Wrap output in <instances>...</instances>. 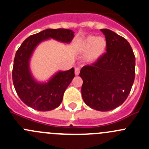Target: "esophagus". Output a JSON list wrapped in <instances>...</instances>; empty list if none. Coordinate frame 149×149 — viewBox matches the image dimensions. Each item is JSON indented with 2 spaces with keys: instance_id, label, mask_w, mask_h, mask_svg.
<instances>
[{
  "instance_id": "34e87169",
  "label": "esophagus",
  "mask_w": 149,
  "mask_h": 149,
  "mask_svg": "<svg viewBox=\"0 0 149 149\" xmlns=\"http://www.w3.org/2000/svg\"><path fill=\"white\" fill-rule=\"evenodd\" d=\"M79 73H80V68L79 67L75 68V74H76V76H78V75L79 74Z\"/></svg>"
}]
</instances>
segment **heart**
Masks as SVG:
<instances>
[{"mask_svg": "<svg viewBox=\"0 0 149 149\" xmlns=\"http://www.w3.org/2000/svg\"><path fill=\"white\" fill-rule=\"evenodd\" d=\"M107 47V42L102 37L89 36L79 42L78 49L81 52H86L84 59L88 63H94L104 55Z\"/></svg>", "mask_w": 149, "mask_h": 149, "instance_id": "obj_1", "label": "heart"}]
</instances>
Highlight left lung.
Here are the masks:
<instances>
[{
	"mask_svg": "<svg viewBox=\"0 0 149 149\" xmlns=\"http://www.w3.org/2000/svg\"><path fill=\"white\" fill-rule=\"evenodd\" d=\"M107 52L94 63L81 69V94L87 106L96 110H112L124 102L135 79L136 58L128 42L107 29H101Z\"/></svg>",
	"mask_w": 149,
	"mask_h": 149,
	"instance_id": "8db88e82",
	"label": "left lung"
}]
</instances>
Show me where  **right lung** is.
Listing matches in <instances>:
<instances>
[{
	"mask_svg": "<svg viewBox=\"0 0 149 149\" xmlns=\"http://www.w3.org/2000/svg\"><path fill=\"white\" fill-rule=\"evenodd\" d=\"M74 32L65 29H47L26 38L16 51L12 79L19 98L30 107L38 111H49L62 102L64 92L75 76L74 68L58 71L47 82L37 81L30 70V59L39 44L49 39L69 44Z\"/></svg>",
	"mask_w": 149,
	"mask_h": 149,
	"instance_id": "right-lung-1",
	"label": "right lung"
}]
</instances>
